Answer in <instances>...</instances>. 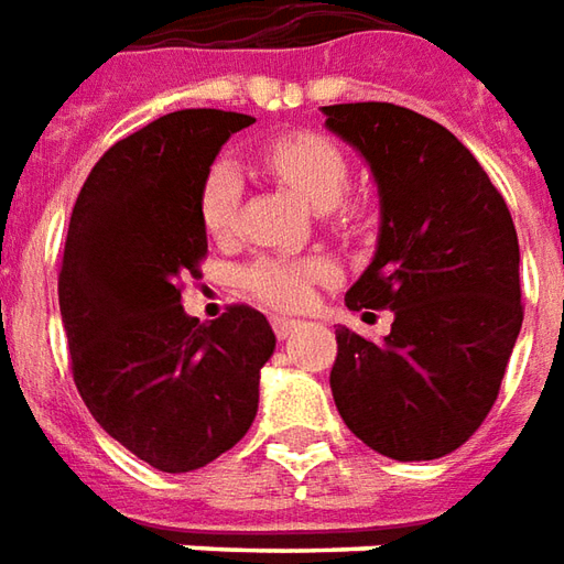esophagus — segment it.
I'll use <instances>...</instances> for the list:
<instances>
[{
  "label": "esophagus",
  "mask_w": 564,
  "mask_h": 564,
  "mask_svg": "<svg viewBox=\"0 0 564 564\" xmlns=\"http://www.w3.org/2000/svg\"><path fill=\"white\" fill-rule=\"evenodd\" d=\"M297 327H301V322H294V318H282V315H275L273 318V330L279 339H289Z\"/></svg>",
  "instance_id": "34e87169"
}]
</instances>
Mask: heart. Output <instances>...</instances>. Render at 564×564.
<instances>
[{"mask_svg":"<svg viewBox=\"0 0 564 564\" xmlns=\"http://www.w3.org/2000/svg\"><path fill=\"white\" fill-rule=\"evenodd\" d=\"M261 163L282 185L294 191L303 203L313 209H327L343 221H349V206L343 203L346 185H349V170L334 142L315 133H291L279 135L261 151ZM239 194L242 182L239 173L227 163H218L199 191V218L206 234L215 239H227L237 227ZM330 275L322 258H258L249 267L239 270V285L249 291L254 301H261L279 313H297L303 310L313 289Z\"/></svg>","mask_w":564,"mask_h":564,"instance_id":"b5f03b06","label":"heart"}]
</instances>
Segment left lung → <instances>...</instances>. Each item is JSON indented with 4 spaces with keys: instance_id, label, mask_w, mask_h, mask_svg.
<instances>
[{
    "instance_id": "obj_1",
    "label": "left lung",
    "mask_w": 564,
    "mask_h": 564,
    "mask_svg": "<svg viewBox=\"0 0 564 564\" xmlns=\"http://www.w3.org/2000/svg\"><path fill=\"white\" fill-rule=\"evenodd\" d=\"M379 191L373 261L349 310H391L382 343L337 330L330 391L358 441L394 462L453 453L489 416L522 327L505 197L446 127L391 102L325 106Z\"/></svg>"
}]
</instances>
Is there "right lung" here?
Returning a JSON list of instances; mask_svg holds the SVG:
<instances>
[{
  "label": "right lung",
  "mask_w": 564,
  "mask_h": 564,
  "mask_svg": "<svg viewBox=\"0 0 564 564\" xmlns=\"http://www.w3.org/2000/svg\"><path fill=\"white\" fill-rule=\"evenodd\" d=\"M251 115L182 109L102 154L75 199L59 267L72 377L106 434L163 474L237 446L258 413L270 322L230 306L191 318L182 279L206 258L199 191Z\"/></svg>",
  "instance_id": "add662e5"
}]
</instances>
